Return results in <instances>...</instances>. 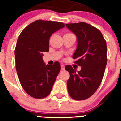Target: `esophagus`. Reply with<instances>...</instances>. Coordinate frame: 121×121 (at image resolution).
I'll return each instance as SVG.
<instances>
[{
	"mask_svg": "<svg viewBox=\"0 0 121 121\" xmlns=\"http://www.w3.org/2000/svg\"><path fill=\"white\" fill-rule=\"evenodd\" d=\"M64 69H65V65H63V64H62V65H61V70H64Z\"/></svg>",
	"mask_w": 121,
	"mask_h": 121,
	"instance_id": "esophagus-1",
	"label": "esophagus"
}]
</instances>
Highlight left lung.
Listing matches in <instances>:
<instances>
[{
    "instance_id": "left-lung-1",
    "label": "left lung",
    "mask_w": 121,
    "mask_h": 121,
    "mask_svg": "<svg viewBox=\"0 0 121 121\" xmlns=\"http://www.w3.org/2000/svg\"><path fill=\"white\" fill-rule=\"evenodd\" d=\"M66 26L77 36L78 47L73 58L82 67L78 72L69 65L65 68L70 75L68 94L74 100H85L96 92L102 82L107 62L106 41L98 28L85 22Z\"/></svg>"
}]
</instances>
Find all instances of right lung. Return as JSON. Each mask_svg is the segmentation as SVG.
<instances>
[{"label":"right lung","mask_w":121,"mask_h":121,"mask_svg":"<svg viewBox=\"0 0 121 121\" xmlns=\"http://www.w3.org/2000/svg\"><path fill=\"white\" fill-rule=\"evenodd\" d=\"M64 26L62 22L37 20L19 35L14 50L16 68L22 88L33 98L42 99L51 92L60 65L55 62L46 65L42 56L48 52L52 34Z\"/></svg>","instance_id":"right-lung-1"}]
</instances>
